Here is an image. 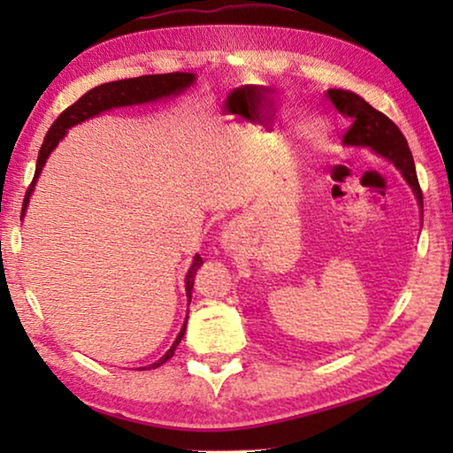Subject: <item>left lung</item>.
<instances>
[{"label": "left lung", "mask_w": 453, "mask_h": 453, "mask_svg": "<svg viewBox=\"0 0 453 453\" xmlns=\"http://www.w3.org/2000/svg\"><path fill=\"white\" fill-rule=\"evenodd\" d=\"M327 97L337 111L351 119V126L343 135V145L349 148H370L389 164H394L403 180L408 181L413 196L418 199L419 210L424 211V197H421L416 164L408 148L403 134L392 119L365 102L362 96L349 89H327Z\"/></svg>", "instance_id": "1"}]
</instances>
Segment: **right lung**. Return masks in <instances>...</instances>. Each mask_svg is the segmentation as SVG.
I'll return each mask as SVG.
<instances>
[{
    "label": "right lung",
    "mask_w": 453,
    "mask_h": 453,
    "mask_svg": "<svg viewBox=\"0 0 453 453\" xmlns=\"http://www.w3.org/2000/svg\"><path fill=\"white\" fill-rule=\"evenodd\" d=\"M196 83V75L194 73H186V72H173V73H157V75H142V78H129V80H119V81H110V83H102L94 89H89L88 94H83L78 102L73 105L67 107L65 111L59 113V118L53 121V126L50 127V132L45 134L40 156H37V164H35V175L32 186L27 188V194L24 199V208H21V219H24L26 211H27V203L29 197H32L34 189H35V181L40 178V173L45 165V159L50 157V153L56 150V145L64 140L67 129L81 124L89 118H96L99 113L110 111L113 107H126V105H140V104H153L159 102V99H167V97H175L191 88ZM203 264V259L196 254L194 262H191L188 275H186V294H188V302H191V289H194V275L199 270V265ZM189 305V303H188ZM186 324L188 318L183 321V326L180 329L178 337L172 343V348L165 351V354L157 359L156 364H150L148 367H159L165 364L167 359L173 356L175 348L180 346L183 334H186ZM140 370H145V367H140Z\"/></svg>",
    "instance_id": "obj_1"
}]
</instances>
